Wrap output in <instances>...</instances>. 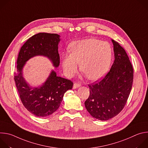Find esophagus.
Wrapping results in <instances>:
<instances>
[{
	"label": "esophagus",
	"instance_id": "34e87169",
	"mask_svg": "<svg viewBox=\"0 0 148 148\" xmlns=\"http://www.w3.org/2000/svg\"><path fill=\"white\" fill-rule=\"evenodd\" d=\"M79 87H81V84H79V83H75L74 84V86H73V88L74 89H76V88H78Z\"/></svg>",
	"mask_w": 148,
	"mask_h": 148
}]
</instances>
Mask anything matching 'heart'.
I'll use <instances>...</instances> for the list:
<instances>
[{"label": "heart", "instance_id": "obj_1", "mask_svg": "<svg viewBox=\"0 0 148 148\" xmlns=\"http://www.w3.org/2000/svg\"><path fill=\"white\" fill-rule=\"evenodd\" d=\"M70 52L62 55V64L69 77L77 71L80 62L81 71L91 80H97L108 71L112 59V49L107 41L86 38L74 41Z\"/></svg>", "mask_w": 148, "mask_h": 148}]
</instances>
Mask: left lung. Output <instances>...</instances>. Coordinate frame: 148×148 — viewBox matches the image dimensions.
<instances>
[{
    "mask_svg": "<svg viewBox=\"0 0 148 148\" xmlns=\"http://www.w3.org/2000/svg\"><path fill=\"white\" fill-rule=\"evenodd\" d=\"M115 60L107 74L90 87L85 107L90 115L101 121L117 115L128 100L134 79V69L125 50L112 40Z\"/></svg>",
    "mask_w": 148,
    "mask_h": 148,
    "instance_id": "8db88e82",
    "label": "left lung"
}]
</instances>
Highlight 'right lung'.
Segmentation results:
<instances>
[{
  "mask_svg": "<svg viewBox=\"0 0 148 148\" xmlns=\"http://www.w3.org/2000/svg\"><path fill=\"white\" fill-rule=\"evenodd\" d=\"M60 37L57 34H36L26 41L18 55L17 70L14 77L16 86L25 107L38 117H47L56 111L65 92L72 89L73 82L57 76L56 73L52 70L43 85L33 88L24 78L23 69L30 58L37 56L47 57L55 67H58L60 64L58 51Z\"/></svg>",
  "mask_w": 148,
  "mask_h": 148,
  "instance_id": "add662e5",
  "label": "right lung"
}]
</instances>
